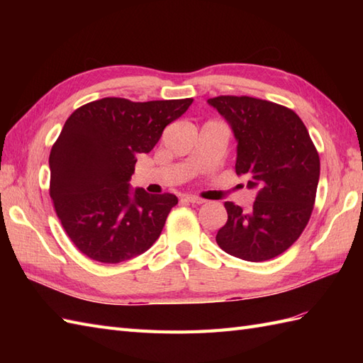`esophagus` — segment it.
I'll return each instance as SVG.
<instances>
[{"label":"esophagus","mask_w":363,"mask_h":363,"mask_svg":"<svg viewBox=\"0 0 363 363\" xmlns=\"http://www.w3.org/2000/svg\"><path fill=\"white\" fill-rule=\"evenodd\" d=\"M184 199H186V201H189V203H194V204H203V203H204V199H203V198L194 196V195H187V196H184Z\"/></svg>","instance_id":"1"}]
</instances>
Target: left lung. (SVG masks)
Segmentation results:
<instances>
[{"label": "left lung", "instance_id": "left-lung-1", "mask_svg": "<svg viewBox=\"0 0 363 363\" xmlns=\"http://www.w3.org/2000/svg\"><path fill=\"white\" fill-rule=\"evenodd\" d=\"M233 128L235 173L256 190L252 211L226 201L217 234L223 251L248 262L279 256L309 223L320 179V156L303 120L265 99L221 95L207 99Z\"/></svg>", "mask_w": 363, "mask_h": 363}]
</instances>
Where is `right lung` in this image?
Listing matches in <instances>:
<instances>
[{
    "label": "right lung",
    "instance_id": "right-lung-1",
    "mask_svg": "<svg viewBox=\"0 0 363 363\" xmlns=\"http://www.w3.org/2000/svg\"><path fill=\"white\" fill-rule=\"evenodd\" d=\"M191 103L103 98L65 121L50 154V196L67 235L91 260L118 264L159 238L177 198L130 191L129 181L138 154L150 152Z\"/></svg>",
    "mask_w": 363,
    "mask_h": 363
}]
</instances>
